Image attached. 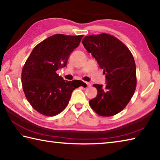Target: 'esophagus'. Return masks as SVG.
Listing matches in <instances>:
<instances>
[{"mask_svg": "<svg viewBox=\"0 0 160 160\" xmlns=\"http://www.w3.org/2000/svg\"><path fill=\"white\" fill-rule=\"evenodd\" d=\"M83 84H86L87 87H90V86H91V83H89V82H83Z\"/></svg>", "mask_w": 160, "mask_h": 160, "instance_id": "34e87169", "label": "esophagus"}]
</instances>
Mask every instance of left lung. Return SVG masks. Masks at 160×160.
<instances>
[{
  "label": "left lung",
  "mask_w": 160,
  "mask_h": 160,
  "mask_svg": "<svg viewBox=\"0 0 160 160\" xmlns=\"http://www.w3.org/2000/svg\"><path fill=\"white\" fill-rule=\"evenodd\" d=\"M82 43L106 74V85H93L98 95L89 101L90 107L99 116L116 115L129 103L136 89L134 57L121 41L105 33L86 36Z\"/></svg>",
  "instance_id": "left-lung-1"
}]
</instances>
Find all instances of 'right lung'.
<instances>
[{"label":"right lung","mask_w":160,"mask_h":160,"mask_svg":"<svg viewBox=\"0 0 160 160\" xmlns=\"http://www.w3.org/2000/svg\"><path fill=\"white\" fill-rule=\"evenodd\" d=\"M82 38L54 35L32 51L23 68L22 82L27 100L38 112L47 116L60 113L67 107L72 91L80 86L74 80H64L56 71L67 65Z\"/></svg>","instance_id":"obj_1"}]
</instances>
